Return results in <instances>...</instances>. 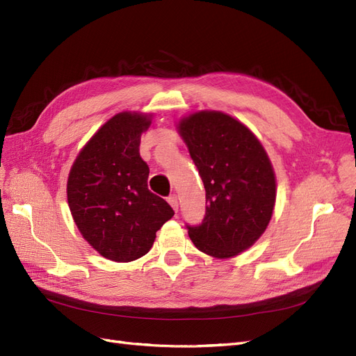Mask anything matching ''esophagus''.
<instances>
[{"label":"esophagus","mask_w":356,"mask_h":356,"mask_svg":"<svg viewBox=\"0 0 356 356\" xmlns=\"http://www.w3.org/2000/svg\"><path fill=\"white\" fill-rule=\"evenodd\" d=\"M168 203L172 206V209L175 211V212H178V207H179V204H178V197L175 194H172V195H169L168 197Z\"/></svg>","instance_id":"34e87169"}]
</instances>
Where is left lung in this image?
<instances>
[{"instance_id": "8db88e82", "label": "left lung", "mask_w": 356, "mask_h": 356, "mask_svg": "<svg viewBox=\"0 0 356 356\" xmlns=\"http://www.w3.org/2000/svg\"><path fill=\"white\" fill-rule=\"evenodd\" d=\"M186 141L206 190V213L187 225L200 252L219 259L249 249L266 229L275 204V175L262 144L241 122L222 112L181 119Z\"/></svg>"}]
</instances>
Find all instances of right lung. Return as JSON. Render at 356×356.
<instances>
[{
	"mask_svg": "<svg viewBox=\"0 0 356 356\" xmlns=\"http://www.w3.org/2000/svg\"><path fill=\"white\" fill-rule=\"evenodd\" d=\"M152 115L122 112L83 145L67 179V203L82 237L102 256L131 262L153 246L156 231L174 216L147 187L150 169L140 156Z\"/></svg>",
	"mask_w": 356,
	"mask_h": 356,
	"instance_id": "obj_1",
	"label": "right lung"
}]
</instances>
